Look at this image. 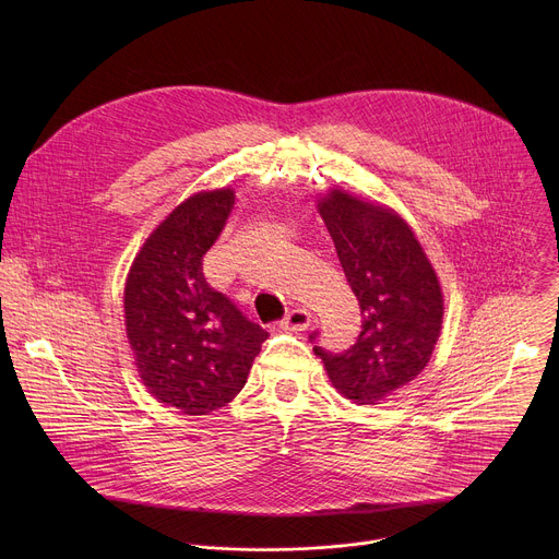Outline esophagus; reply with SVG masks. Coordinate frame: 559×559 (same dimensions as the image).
Returning a JSON list of instances; mask_svg holds the SVG:
<instances>
[{
	"label": "esophagus",
	"instance_id": "esophagus-1",
	"mask_svg": "<svg viewBox=\"0 0 559 559\" xmlns=\"http://www.w3.org/2000/svg\"><path fill=\"white\" fill-rule=\"evenodd\" d=\"M309 323H311V313L305 307H294L281 321V328L294 330V332H305L309 328Z\"/></svg>",
	"mask_w": 559,
	"mask_h": 559
}]
</instances>
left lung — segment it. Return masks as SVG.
I'll return each mask as SVG.
<instances>
[{"label": "left lung", "mask_w": 559, "mask_h": 559, "mask_svg": "<svg viewBox=\"0 0 559 559\" xmlns=\"http://www.w3.org/2000/svg\"><path fill=\"white\" fill-rule=\"evenodd\" d=\"M318 212L358 298L362 332L345 354H313L347 401L378 405L429 365L442 332V287L416 231L393 207L334 186L318 194Z\"/></svg>", "instance_id": "8db88e82"}]
</instances>
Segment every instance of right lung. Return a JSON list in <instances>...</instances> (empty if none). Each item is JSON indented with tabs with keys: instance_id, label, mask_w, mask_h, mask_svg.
Listing matches in <instances>:
<instances>
[{
	"instance_id": "add662e5",
	"label": "right lung",
	"mask_w": 559,
	"mask_h": 559,
	"mask_svg": "<svg viewBox=\"0 0 559 559\" xmlns=\"http://www.w3.org/2000/svg\"><path fill=\"white\" fill-rule=\"evenodd\" d=\"M231 205V188L188 197L152 229L126 276L123 323L139 378L156 403L186 416L231 403L270 336L201 272Z\"/></svg>"
}]
</instances>
